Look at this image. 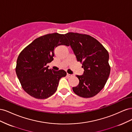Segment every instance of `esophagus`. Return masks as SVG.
<instances>
[{
  "instance_id": "obj_1",
  "label": "esophagus",
  "mask_w": 132,
  "mask_h": 132,
  "mask_svg": "<svg viewBox=\"0 0 132 132\" xmlns=\"http://www.w3.org/2000/svg\"><path fill=\"white\" fill-rule=\"evenodd\" d=\"M67 77H72V75H71V74H67Z\"/></svg>"
}]
</instances>
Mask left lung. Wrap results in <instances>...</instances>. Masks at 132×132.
<instances>
[{"label": "left lung", "mask_w": 132, "mask_h": 132, "mask_svg": "<svg viewBox=\"0 0 132 132\" xmlns=\"http://www.w3.org/2000/svg\"><path fill=\"white\" fill-rule=\"evenodd\" d=\"M75 55L84 69L82 75H77L79 80L74 93L84 98L97 95L104 87L109 77L111 67L108 51L96 39L88 35L75 32L65 34Z\"/></svg>", "instance_id": "1"}]
</instances>
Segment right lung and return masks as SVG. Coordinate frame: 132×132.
<instances>
[{
  "instance_id": "obj_1",
  "label": "right lung",
  "mask_w": 132,
  "mask_h": 132,
  "mask_svg": "<svg viewBox=\"0 0 132 132\" xmlns=\"http://www.w3.org/2000/svg\"><path fill=\"white\" fill-rule=\"evenodd\" d=\"M70 45L65 35L53 33L42 36L26 46L17 59L16 73L22 89L31 96L45 99L57 90L59 80L67 75L64 70L49 69L57 46Z\"/></svg>"
}]
</instances>
